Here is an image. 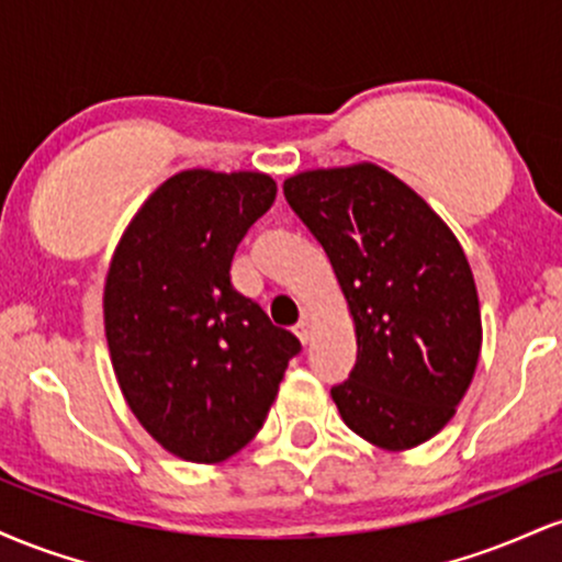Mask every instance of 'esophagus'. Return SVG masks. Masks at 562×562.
<instances>
[{
  "label": "esophagus",
  "instance_id": "1",
  "mask_svg": "<svg viewBox=\"0 0 562 562\" xmlns=\"http://www.w3.org/2000/svg\"><path fill=\"white\" fill-rule=\"evenodd\" d=\"M295 335H299L301 344H308V340H312V335H314L312 319H301L299 325H295Z\"/></svg>",
  "mask_w": 562,
  "mask_h": 562
}]
</instances>
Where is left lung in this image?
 <instances>
[{
    "mask_svg": "<svg viewBox=\"0 0 562 562\" xmlns=\"http://www.w3.org/2000/svg\"><path fill=\"white\" fill-rule=\"evenodd\" d=\"M322 243L357 333V364L330 391L348 428L415 449L454 417L481 357V306L460 240L375 164L312 169L282 184Z\"/></svg>",
    "mask_w": 562,
    "mask_h": 562,
    "instance_id": "1",
    "label": "left lung"
}]
</instances>
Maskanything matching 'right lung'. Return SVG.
<instances>
[{"label":"right lung","instance_id":"add662e5","mask_svg":"<svg viewBox=\"0 0 562 562\" xmlns=\"http://www.w3.org/2000/svg\"><path fill=\"white\" fill-rule=\"evenodd\" d=\"M274 195L261 171H179L115 245L102 295L115 380L142 428L179 460L237 454L301 351L229 280L237 245Z\"/></svg>","mask_w":562,"mask_h":562}]
</instances>
